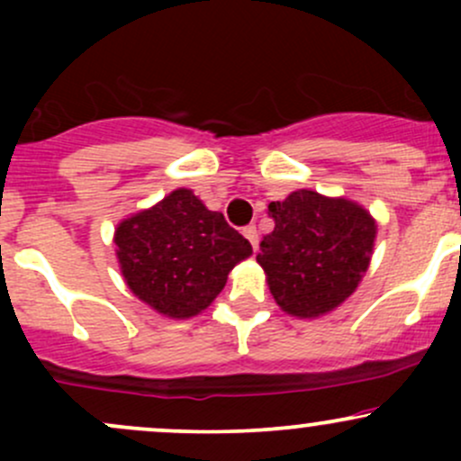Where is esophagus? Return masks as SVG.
I'll use <instances>...</instances> for the list:
<instances>
[{"mask_svg":"<svg viewBox=\"0 0 461 461\" xmlns=\"http://www.w3.org/2000/svg\"><path fill=\"white\" fill-rule=\"evenodd\" d=\"M242 236H245L247 240L251 242L253 249H258V230H256V225H247L245 230H242Z\"/></svg>","mask_w":461,"mask_h":461,"instance_id":"34e87169","label":"esophagus"}]
</instances>
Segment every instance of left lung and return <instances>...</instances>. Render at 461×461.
Segmentation results:
<instances>
[{"label": "left lung", "mask_w": 461, "mask_h": 461, "mask_svg": "<svg viewBox=\"0 0 461 461\" xmlns=\"http://www.w3.org/2000/svg\"><path fill=\"white\" fill-rule=\"evenodd\" d=\"M275 221L258 264L275 303L297 319H319L357 290L373 258L377 221L345 197L301 188L268 203Z\"/></svg>", "instance_id": "left-lung-1"}]
</instances>
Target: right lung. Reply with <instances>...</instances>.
<instances>
[{"label": "right lung", "instance_id": "add662e5", "mask_svg": "<svg viewBox=\"0 0 461 461\" xmlns=\"http://www.w3.org/2000/svg\"><path fill=\"white\" fill-rule=\"evenodd\" d=\"M116 260L131 293L167 319H193L225 288L227 275L253 253L225 216L190 188H176L114 230Z\"/></svg>", "mask_w": 461, "mask_h": 461}]
</instances>
